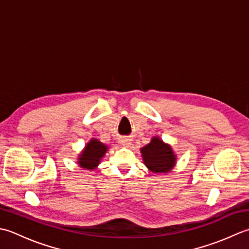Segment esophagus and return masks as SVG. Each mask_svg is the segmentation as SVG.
<instances>
[{"label":"esophagus","mask_w":249,"mask_h":249,"mask_svg":"<svg viewBox=\"0 0 249 249\" xmlns=\"http://www.w3.org/2000/svg\"><path fill=\"white\" fill-rule=\"evenodd\" d=\"M119 143L123 146H129L131 145V140L129 138H121L119 140Z\"/></svg>","instance_id":"1"}]
</instances>
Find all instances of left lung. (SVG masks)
I'll list each match as a JSON object with an SVG mask.
<instances>
[{"label": "left lung", "instance_id": "obj_1", "mask_svg": "<svg viewBox=\"0 0 249 249\" xmlns=\"http://www.w3.org/2000/svg\"><path fill=\"white\" fill-rule=\"evenodd\" d=\"M141 154L144 164L154 174L169 173L176 165L177 155L159 136H154L149 144L142 147Z\"/></svg>", "mask_w": 249, "mask_h": 249}]
</instances>
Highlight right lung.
<instances>
[{"label": "right lung", "instance_id": "right-lung-1", "mask_svg": "<svg viewBox=\"0 0 249 249\" xmlns=\"http://www.w3.org/2000/svg\"><path fill=\"white\" fill-rule=\"evenodd\" d=\"M109 147L103 144L98 139H91L85 145L77 158V164L83 170L92 171L99 166L101 161L107 153Z\"/></svg>", "mask_w": 249, "mask_h": 249}]
</instances>
